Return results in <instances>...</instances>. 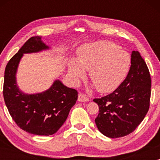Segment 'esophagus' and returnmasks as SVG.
<instances>
[{"label": "esophagus", "mask_w": 160, "mask_h": 160, "mask_svg": "<svg viewBox=\"0 0 160 160\" xmlns=\"http://www.w3.org/2000/svg\"><path fill=\"white\" fill-rule=\"evenodd\" d=\"M78 101H79V102H87V101H89V98H87L86 95H84V94L80 93L78 96Z\"/></svg>", "instance_id": "obj_1"}]
</instances>
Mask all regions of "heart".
<instances>
[{
    "mask_svg": "<svg viewBox=\"0 0 160 160\" xmlns=\"http://www.w3.org/2000/svg\"><path fill=\"white\" fill-rule=\"evenodd\" d=\"M77 60H71L68 72L78 82L89 71V78L100 93H109L119 87L128 75L131 64L130 54L116 43L100 41L82 45Z\"/></svg>",
    "mask_w": 160,
    "mask_h": 160,
    "instance_id": "heart-1",
    "label": "heart"
}]
</instances>
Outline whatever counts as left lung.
I'll return each instance as SVG.
<instances>
[{
  "instance_id": "1",
  "label": "left lung",
  "mask_w": 160,
  "mask_h": 160,
  "mask_svg": "<svg viewBox=\"0 0 160 160\" xmlns=\"http://www.w3.org/2000/svg\"><path fill=\"white\" fill-rule=\"evenodd\" d=\"M151 76L138 51L131 54V66L124 82L112 93L94 102L99 106L95 119L100 132L111 138L130 134L143 121L149 108Z\"/></svg>"
}]
</instances>
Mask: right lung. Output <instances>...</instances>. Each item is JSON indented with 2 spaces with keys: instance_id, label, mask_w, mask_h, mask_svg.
Here are the masks:
<instances>
[{
  "instance_id": "right-lung-1",
  "label": "right lung",
  "mask_w": 160,
  "mask_h": 160,
  "mask_svg": "<svg viewBox=\"0 0 160 160\" xmlns=\"http://www.w3.org/2000/svg\"><path fill=\"white\" fill-rule=\"evenodd\" d=\"M49 48L41 36L31 37L8 61L4 73L3 98L11 117L21 129L37 135L58 132L78 98L76 89L65 86L59 79L42 92L26 94L19 89L16 75L24 54L37 53Z\"/></svg>"
}]
</instances>
